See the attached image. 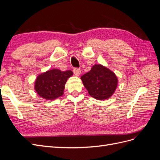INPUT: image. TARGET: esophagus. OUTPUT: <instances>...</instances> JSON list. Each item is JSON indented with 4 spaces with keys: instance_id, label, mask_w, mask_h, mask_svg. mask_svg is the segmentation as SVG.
<instances>
[{
    "instance_id": "34e87169",
    "label": "esophagus",
    "mask_w": 160,
    "mask_h": 160,
    "mask_svg": "<svg viewBox=\"0 0 160 160\" xmlns=\"http://www.w3.org/2000/svg\"><path fill=\"white\" fill-rule=\"evenodd\" d=\"M73 72L76 76H79L81 74V71L80 69L78 68H75L73 69Z\"/></svg>"
}]
</instances>
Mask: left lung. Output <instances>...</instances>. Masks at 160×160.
Listing matches in <instances>:
<instances>
[{"label":"left lung","mask_w":160,"mask_h":160,"mask_svg":"<svg viewBox=\"0 0 160 160\" xmlns=\"http://www.w3.org/2000/svg\"><path fill=\"white\" fill-rule=\"evenodd\" d=\"M81 79L92 98L101 101L112 96L118 84L114 72L101 64L94 65L89 72L81 76Z\"/></svg>","instance_id":"8db88e82"}]
</instances>
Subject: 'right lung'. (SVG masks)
Wrapping results in <instances>:
<instances>
[{
	"mask_svg": "<svg viewBox=\"0 0 160 160\" xmlns=\"http://www.w3.org/2000/svg\"><path fill=\"white\" fill-rule=\"evenodd\" d=\"M73 72L72 71H62L52 69L38 75L35 81L37 93L45 100H54L64 93L65 86Z\"/></svg>",
	"mask_w": 160,
	"mask_h": 160,
	"instance_id": "obj_1",
	"label": "right lung"
}]
</instances>
